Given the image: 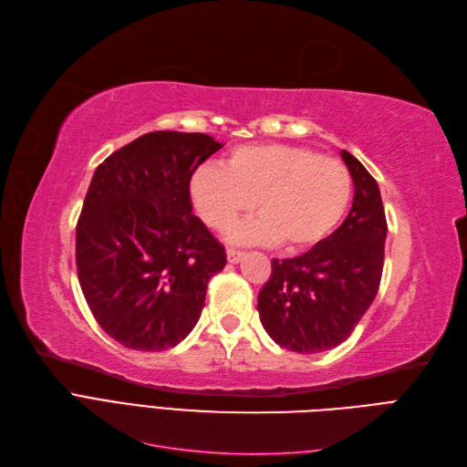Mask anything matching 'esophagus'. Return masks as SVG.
Segmentation results:
<instances>
[{
  "mask_svg": "<svg viewBox=\"0 0 467 467\" xmlns=\"http://www.w3.org/2000/svg\"><path fill=\"white\" fill-rule=\"evenodd\" d=\"M243 255H244V252L234 250V248H227V260H229V264H238L240 260H243Z\"/></svg>",
  "mask_w": 467,
  "mask_h": 467,
  "instance_id": "obj_1",
  "label": "esophagus"
}]
</instances>
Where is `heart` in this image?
Masks as SVG:
<instances>
[{"label": "heart", "mask_w": 467, "mask_h": 467, "mask_svg": "<svg viewBox=\"0 0 467 467\" xmlns=\"http://www.w3.org/2000/svg\"><path fill=\"white\" fill-rule=\"evenodd\" d=\"M188 190L195 212L221 233L250 213L255 202L262 217L234 227V243L305 250L337 227L351 202L353 180L341 161L312 149L258 143L233 149L224 167L202 164Z\"/></svg>", "instance_id": "heart-1"}]
</instances>
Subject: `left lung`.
<instances>
[{
  "instance_id": "left-lung-1",
  "label": "left lung",
  "mask_w": 467,
  "mask_h": 467,
  "mask_svg": "<svg viewBox=\"0 0 467 467\" xmlns=\"http://www.w3.org/2000/svg\"><path fill=\"white\" fill-rule=\"evenodd\" d=\"M353 178L349 215L322 243L289 260H272L258 295L265 332L281 348L312 355L348 339L379 293L386 215L380 190L349 151H341Z\"/></svg>"
}]
</instances>
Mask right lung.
<instances>
[{
  "label": "right lung",
  "mask_w": 467,
  "mask_h": 467,
  "mask_svg": "<svg viewBox=\"0 0 467 467\" xmlns=\"http://www.w3.org/2000/svg\"><path fill=\"white\" fill-rule=\"evenodd\" d=\"M223 143L151 131L99 164L75 229V264L95 320L135 351H164L198 324L207 283L227 264L192 215L190 176Z\"/></svg>",
  "instance_id": "obj_1"
}]
</instances>
